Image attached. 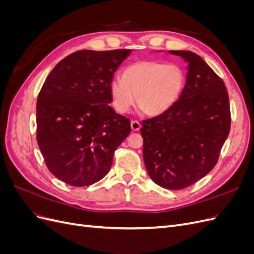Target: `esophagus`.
<instances>
[{"instance_id": "esophagus-1", "label": "esophagus", "mask_w": 254, "mask_h": 254, "mask_svg": "<svg viewBox=\"0 0 254 254\" xmlns=\"http://www.w3.org/2000/svg\"><path fill=\"white\" fill-rule=\"evenodd\" d=\"M141 127V124L137 121H131V129L133 130V131H137V130L140 129Z\"/></svg>"}]
</instances>
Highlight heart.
Returning <instances> with one entry per match:
<instances>
[{
  "label": "heart",
  "instance_id": "1",
  "mask_svg": "<svg viewBox=\"0 0 254 254\" xmlns=\"http://www.w3.org/2000/svg\"><path fill=\"white\" fill-rule=\"evenodd\" d=\"M186 77L181 67L160 61H137L111 82L110 94L115 110L127 113L136 103L149 115L167 111L180 97Z\"/></svg>",
  "mask_w": 254,
  "mask_h": 254
}]
</instances>
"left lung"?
I'll list each match as a JSON object with an SVG mask.
<instances>
[{
    "instance_id": "8db88e82",
    "label": "left lung",
    "mask_w": 254,
    "mask_h": 254,
    "mask_svg": "<svg viewBox=\"0 0 254 254\" xmlns=\"http://www.w3.org/2000/svg\"><path fill=\"white\" fill-rule=\"evenodd\" d=\"M189 63L186 87L170 109L142 122L143 158L151 180L167 190L194 184L216 165L230 132L225 82L197 54L171 51Z\"/></svg>"
}]
</instances>
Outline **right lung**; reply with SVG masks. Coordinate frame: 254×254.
Here are the masks:
<instances>
[{"label": "right lung", "mask_w": 254, "mask_h": 254, "mask_svg": "<svg viewBox=\"0 0 254 254\" xmlns=\"http://www.w3.org/2000/svg\"><path fill=\"white\" fill-rule=\"evenodd\" d=\"M130 50H81L55 65L37 98V142L49 171L72 187L108 174L113 155L130 133L115 113L110 86Z\"/></svg>", "instance_id": "right-lung-1"}]
</instances>
